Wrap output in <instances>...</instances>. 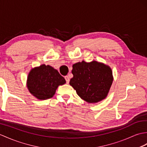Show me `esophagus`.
<instances>
[{"instance_id": "obj_1", "label": "esophagus", "mask_w": 147, "mask_h": 147, "mask_svg": "<svg viewBox=\"0 0 147 147\" xmlns=\"http://www.w3.org/2000/svg\"><path fill=\"white\" fill-rule=\"evenodd\" d=\"M64 78H65V80H66V83H67V84L69 83V77L68 76H66Z\"/></svg>"}]
</instances>
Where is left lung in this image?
I'll use <instances>...</instances> for the list:
<instances>
[{
    "label": "left lung",
    "mask_w": 147,
    "mask_h": 147,
    "mask_svg": "<svg viewBox=\"0 0 147 147\" xmlns=\"http://www.w3.org/2000/svg\"><path fill=\"white\" fill-rule=\"evenodd\" d=\"M72 74L69 84L78 96L90 103L104 100L113 81L110 67L96 61L74 64Z\"/></svg>",
    "instance_id": "1"
}]
</instances>
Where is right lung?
Segmentation results:
<instances>
[{
    "instance_id": "1",
    "label": "right lung",
    "mask_w": 147,
    "mask_h": 147,
    "mask_svg": "<svg viewBox=\"0 0 147 147\" xmlns=\"http://www.w3.org/2000/svg\"><path fill=\"white\" fill-rule=\"evenodd\" d=\"M65 83V79L56 69L45 64L30 70L27 80V86L30 93L42 100L52 98L57 87Z\"/></svg>"
}]
</instances>
